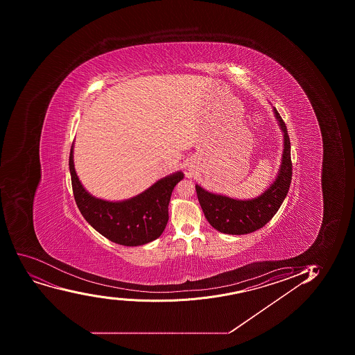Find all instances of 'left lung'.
Returning <instances> with one entry per match:
<instances>
[{"label": "left lung", "mask_w": 355, "mask_h": 355, "mask_svg": "<svg viewBox=\"0 0 355 355\" xmlns=\"http://www.w3.org/2000/svg\"><path fill=\"white\" fill-rule=\"evenodd\" d=\"M274 116L284 137V150L275 180L258 197L235 199L221 193H213L196 184L198 200L200 202L207 221L218 232L229 235H245L263 228L275 213L287 196L291 182V141L287 127L277 109Z\"/></svg>", "instance_id": "8db88e82"}]
</instances>
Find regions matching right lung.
I'll list each match as a JSON object with an SVG mask.
<instances>
[{"instance_id": "right-lung-1", "label": "right lung", "mask_w": 355, "mask_h": 355, "mask_svg": "<svg viewBox=\"0 0 355 355\" xmlns=\"http://www.w3.org/2000/svg\"><path fill=\"white\" fill-rule=\"evenodd\" d=\"M69 171L75 201L85 221L111 242L125 246L144 245L162 235L168 223L172 191L184 178L183 172H173L125 200L96 198L85 190L75 170L74 142Z\"/></svg>"}]
</instances>
